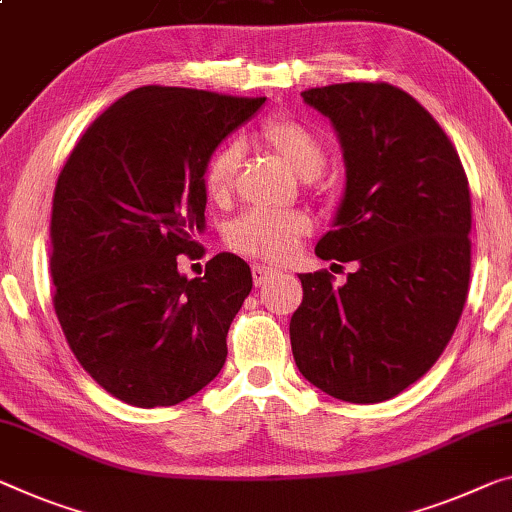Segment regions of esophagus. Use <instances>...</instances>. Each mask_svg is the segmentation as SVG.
<instances>
[{
    "mask_svg": "<svg viewBox=\"0 0 512 512\" xmlns=\"http://www.w3.org/2000/svg\"><path fill=\"white\" fill-rule=\"evenodd\" d=\"M251 277H254L256 286H263L274 277H279V270H274V267H265V265H254L251 267Z\"/></svg>",
    "mask_w": 512,
    "mask_h": 512,
    "instance_id": "obj_1",
    "label": "esophagus"
}]
</instances>
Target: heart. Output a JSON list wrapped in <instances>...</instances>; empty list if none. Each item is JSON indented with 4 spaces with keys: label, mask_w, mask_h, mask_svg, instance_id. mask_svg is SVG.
I'll list each match as a JSON object with an SVG mask.
<instances>
[{
    "label": "heart",
    "mask_w": 512,
    "mask_h": 512,
    "mask_svg": "<svg viewBox=\"0 0 512 512\" xmlns=\"http://www.w3.org/2000/svg\"><path fill=\"white\" fill-rule=\"evenodd\" d=\"M261 139L277 153L297 176L313 178L325 167V146L304 121L290 114L270 116L261 125ZM240 169V146L217 148L206 162L203 187L212 201L231 194ZM311 231V219L297 210H249L226 226V245L247 258L281 261Z\"/></svg>",
    "instance_id": "obj_1"
}]
</instances>
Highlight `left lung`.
I'll return each instance as SVG.
<instances>
[{"mask_svg": "<svg viewBox=\"0 0 512 512\" xmlns=\"http://www.w3.org/2000/svg\"><path fill=\"white\" fill-rule=\"evenodd\" d=\"M329 116L345 160V196L322 261L357 263L343 286L300 274L290 318L300 373L345 403H382L426 375L469 293L471 196L453 141L426 107L387 82L302 91Z\"/></svg>", "mask_w": 512, "mask_h": 512, "instance_id": "obj_1", "label": "left lung"}]
</instances>
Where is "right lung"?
<instances>
[{"instance_id": "add662e5", "label": "right lung", "mask_w": 512, "mask_h": 512, "mask_svg": "<svg viewBox=\"0 0 512 512\" xmlns=\"http://www.w3.org/2000/svg\"><path fill=\"white\" fill-rule=\"evenodd\" d=\"M265 98L141 86L93 121L61 169L50 222L54 311L82 368L123 403L171 407L215 380L251 290L242 258L217 254L187 279L176 256L201 245L203 171Z\"/></svg>"}]
</instances>
